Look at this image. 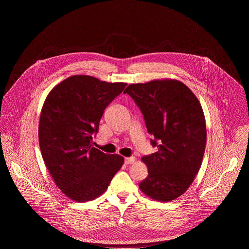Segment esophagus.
Returning <instances> with one entry per match:
<instances>
[{
    "label": "esophagus",
    "mask_w": 249,
    "mask_h": 249,
    "mask_svg": "<svg viewBox=\"0 0 249 249\" xmlns=\"http://www.w3.org/2000/svg\"><path fill=\"white\" fill-rule=\"evenodd\" d=\"M124 161H125V164H131V163H133V162L135 161V158H134V157H131V158H126Z\"/></svg>",
    "instance_id": "obj_1"
}]
</instances>
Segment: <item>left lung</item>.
I'll return each instance as SVG.
<instances>
[{
	"instance_id": "8db88e82",
	"label": "left lung",
	"mask_w": 249,
	"mask_h": 249,
	"mask_svg": "<svg viewBox=\"0 0 249 249\" xmlns=\"http://www.w3.org/2000/svg\"><path fill=\"white\" fill-rule=\"evenodd\" d=\"M128 93L144 116L152 146L142 158L148 177L139 184L147 196L168 202L182 195L198 173L206 147V123L195 94L175 80L128 86Z\"/></svg>"
}]
</instances>
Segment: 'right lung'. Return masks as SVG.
<instances>
[{
    "label": "right lung",
    "instance_id": "1",
    "mask_svg": "<svg viewBox=\"0 0 249 249\" xmlns=\"http://www.w3.org/2000/svg\"><path fill=\"white\" fill-rule=\"evenodd\" d=\"M126 86L77 75L45 99L38 129L41 155L56 185L72 200L101 195L124 162L123 157L106 155L91 143L104 109Z\"/></svg>",
    "mask_w": 249,
    "mask_h": 249
}]
</instances>
